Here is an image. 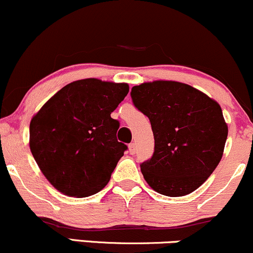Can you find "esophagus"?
I'll return each instance as SVG.
<instances>
[{
    "mask_svg": "<svg viewBox=\"0 0 253 253\" xmlns=\"http://www.w3.org/2000/svg\"><path fill=\"white\" fill-rule=\"evenodd\" d=\"M129 152H130V154H135V152H136V144L134 143V142L129 144Z\"/></svg>",
    "mask_w": 253,
    "mask_h": 253,
    "instance_id": "obj_1",
    "label": "esophagus"
}]
</instances>
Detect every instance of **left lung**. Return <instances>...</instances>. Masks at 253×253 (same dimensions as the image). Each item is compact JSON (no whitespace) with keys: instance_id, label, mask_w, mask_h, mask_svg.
<instances>
[{"instance_id":"1","label":"left lung","mask_w":253,"mask_h":253,"mask_svg":"<svg viewBox=\"0 0 253 253\" xmlns=\"http://www.w3.org/2000/svg\"><path fill=\"white\" fill-rule=\"evenodd\" d=\"M132 103L149 118L154 154L141 164L144 180L169 197L191 194L223 155L228 126L217 101L192 86L157 80L134 86Z\"/></svg>"}]
</instances>
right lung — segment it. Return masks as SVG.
I'll list each match as a JSON object with an SVG mask.
<instances>
[{"mask_svg": "<svg viewBox=\"0 0 253 253\" xmlns=\"http://www.w3.org/2000/svg\"><path fill=\"white\" fill-rule=\"evenodd\" d=\"M129 84L84 79L59 89L30 123V149L49 183L70 197H88L109 183L126 146L111 118Z\"/></svg>", "mask_w": 253, "mask_h": 253, "instance_id": "add662e5", "label": "right lung"}]
</instances>
